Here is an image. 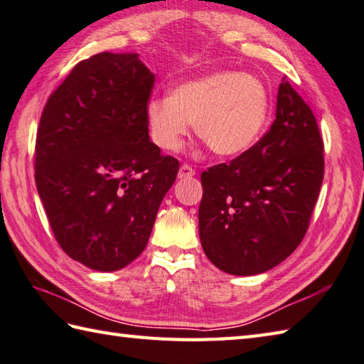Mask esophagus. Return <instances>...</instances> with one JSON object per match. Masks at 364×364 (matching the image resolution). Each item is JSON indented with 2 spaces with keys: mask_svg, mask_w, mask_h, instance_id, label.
I'll use <instances>...</instances> for the list:
<instances>
[{
  "mask_svg": "<svg viewBox=\"0 0 364 364\" xmlns=\"http://www.w3.org/2000/svg\"><path fill=\"white\" fill-rule=\"evenodd\" d=\"M195 176V169L188 166V164H182L179 169V179H187V177Z\"/></svg>",
  "mask_w": 364,
  "mask_h": 364,
  "instance_id": "obj_1",
  "label": "esophagus"
}]
</instances>
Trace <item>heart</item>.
I'll return each mask as SVG.
<instances>
[{"label": "heart", "instance_id": "b5f03b06", "mask_svg": "<svg viewBox=\"0 0 364 364\" xmlns=\"http://www.w3.org/2000/svg\"><path fill=\"white\" fill-rule=\"evenodd\" d=\"M271 112V93L257 75L217 71L185 80L169 97L146 105V123L156 147L177 152L190 123L218 156H236L259 138Z\"/></svg>", "mask_w": 364, "mask_h": 364}]
</instances>
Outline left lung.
<instances>
[{
    "label": "left lung",
    "mask_w": 364,
    "mask_h": 364,
    "mask_svg": "<svg viewBox=\"0 0 364 364\" xmlns=\"http://www.w3.org/2000/svg\"><path fill=\"white\" fill-rule=\"evenodd\" d=\"M323 141L311 107L287 77L276 120L255 146L201 174V245L232 276L282 263L303 241L323 182Z\"/></svg>",
    "instance_id": "left-lung-1"
}]
</instances>
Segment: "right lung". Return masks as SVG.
Segmentation results:
<instances>
[{
	"label": "right lung",
	"mask_w": 364,
	"mask_h": 364,
	"mask_svg": "<svg viewBox=\"0 0 364 364\" xmlns=\"http://www.w3.org/2000/svg\"><path fill=\"white\" fill-rule=\"evenodd\" d=\"M154 82L138 53H97L73 68L41 115L39 198L61 249L95 271L141 255L179 173L149 138Z\"/></svg>",
	"instance_id": "right-lung-1"
}]
</instances>
